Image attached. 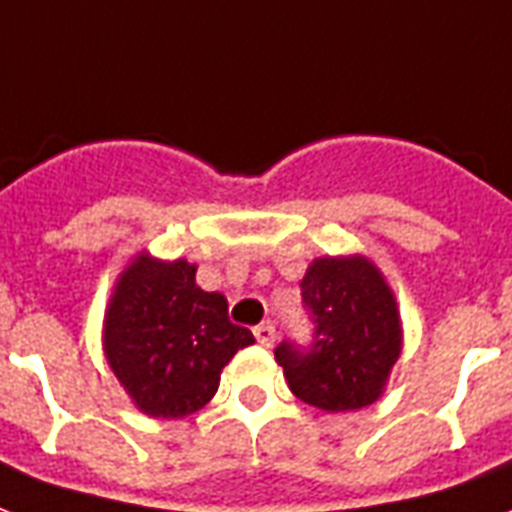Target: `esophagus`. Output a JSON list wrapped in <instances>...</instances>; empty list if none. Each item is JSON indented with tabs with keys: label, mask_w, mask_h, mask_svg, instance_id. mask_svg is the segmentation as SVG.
Masks as SVG:
<instances>
[{
	"label": "esophagus",
	"mask_w": 512,
	"mask_h": 512,
	"mask_svg": "<svg viewBox=\"0 0 512 512\" xmlns=\"http://www.w3.org/2000/svg\"><path fill=\"white\" fill-rule=\"evenodd\" d=\"M252 333H255L257 343H260V346H265V349H271L273 341H276V327H273L271 322H263V325H257Z\"/></svg>",
	"instance_id": "obj_1"
}]
</instances>
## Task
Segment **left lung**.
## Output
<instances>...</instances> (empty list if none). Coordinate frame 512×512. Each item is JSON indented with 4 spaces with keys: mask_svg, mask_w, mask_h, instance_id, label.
<instances>
[{
    "mask_svg": "<svg viewBox=\"0 0 512 512\" xmlns=\"http://www.w3.org/2000/svg\"><path fill=\"white\" fill-rule=\"evenodd\" d=\"M300 295L311 343L287 338L273 351L292 395L327 413L376 403L400 357V314L384 276L365 257H322Z\"/></svg>",
    "mask_w": 512,
    "mask_h": 512,
    "instance_id": "1",
    "label": "left lung"
}]
</instances>
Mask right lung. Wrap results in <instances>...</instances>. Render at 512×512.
Instances as JSON below:
<instances>
[{
    "label": "right lung",
    "mask_w": 512,
    "mask_h": 512,
    "mask_svg": "<svg viewBox=\"0 0 512 512\" xmlns=\"http://www.w3.org/2000/svg\"><path fill=\"white\" fill-rule=\"evenodd\" d=\"M255 335L233 325L228 300L195 284V265L139 255L109 300L104 351L109 368L155 419H182L204 408L233 354Z\"/></svg>",
    "instance_id": "1"
}]
</instances>
